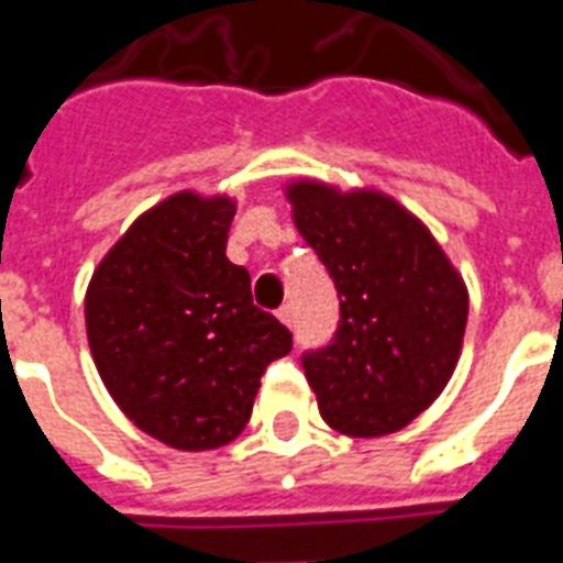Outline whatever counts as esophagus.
<instances>
[{
  "label": "esophagus",
  "instance_id": "34e87169",
  "mask_svg": "<svg viewBox=\"0 0 563 563\" xmlns=\"http://www.w3.org/2000/svg\"><path fill=\"white\" fill-rule=\"evenodd\" d=\"M277 319H280L283 324H289V328H291V321H295V310H291V303H283L280 310H277Z\"/></svg>",
  "mask_w": 563,
  "mask_h": 563
}]
</instances>
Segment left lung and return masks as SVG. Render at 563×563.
I'll return each instance as SVG.
<instances>
[{
    "label": "left lung",
    "mask_w": 563,
    "mask_h": 563,
    "mask_svg": "<svg viewBox=\"0 0 563 563\" xmlns=\"http://www.w3.org/2000/svg\"><path fill=\"white\" fill-rule=\"evenodd\" d=\"M286 197L339 291L330 345L300 354L321 419L349 437L401 431L457 366L470 312L461 274L428 227L380 191L298 179Z\"/></svg>",
    "instance_id": "1"
}]
</instances>
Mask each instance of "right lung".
<instances>
[{
  "label": "right lung",
  "mask_w": 563,
  "mask_h": 563,
  "mask_svg": "<svg viewBox=\"0 0 563 563\" xmlns=\"http://www.w3.org/2000/svg\"><path fill=\"white\" fill-rule=\"evenodd\" d=\"M230 197L179 191L153 206L97 265L85 328L102 384L158 443L218 449L242 434L260 377L291 333L253 307L251 274L227 260Z\"/></svg>",
  "instance_id": "obj_1"
}]
</instances>
